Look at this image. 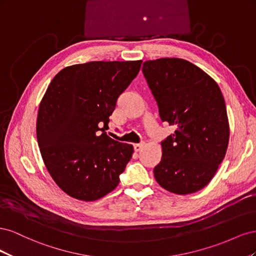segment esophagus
<instances>
[{
    "mask_svg": "<svg viewBox=\"0 0 256 256\" xmlns=\"http://www.w3.org/2000/svg\"><path fill=\"white\" fill-rule=\"evenodd\" d=\"M144 147V143H138V144H134V148L136 152H140Z\"/></svg>",
    "mask_w": 256,
    "mask_h": 256,
    "instance_id": "esophagus-1",
    "label": "esophagus"
}]
</instances>
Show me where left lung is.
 <instances>
[{
	"label": "left lung",
	"mask_w": 256,
	"mask_h": 256,
	"mask_svg": "<svg viewBox=\"0 0 256 256\" xmlns=\"http://www.w3.org/2000/svg\"><path fill=\"white\" fill-rule=\"evenodd\" d=\"M162 122L175 126L161 142L154 174L162 188L190 194L207 186L226 157L230 124L219 85L190 62L164 58L143 63Z\"/></svg>",
	"instance_id": "1"
}]
</instances>
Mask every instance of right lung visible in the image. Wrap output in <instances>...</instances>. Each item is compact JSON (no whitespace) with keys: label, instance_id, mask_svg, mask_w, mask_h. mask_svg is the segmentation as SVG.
Returning <instances> with one entry per match:
<instances>
[{"label":"right lung","instance_id":"obj_1","mask_svg":"<svg viewBox=\"0 0 256 256\" xmlns=\"http://www.w3.org/2000/svg\"><path fill=\"white\" fill-rule=\"evenodd\" d=\"M141 65V60L76 64L49 84L38 109L37 142L52 180L69 196L92 202L118 187L134 146L106 130Z\"/></svg>","mask_w":256,"mask_h":256}]
</instances>
